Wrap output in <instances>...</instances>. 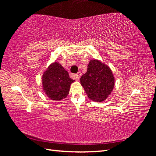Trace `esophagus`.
<instances>
[{"label":"esophagus","instance_id":"obj_1","mask_svg":"<svg viewBox=\"0 0 156 156\" xmlns=\"http://www.w3.org/2000/svg\"><path fill=\"white\" fill-rule=\"evenodd\" d=\"M81 72H78L76 74H74V75H73V77H74L75 79H76L77 80H79V79H80V77H81Z\"/></svg>","mask_w":156,"mask_h":156}]
</instances>
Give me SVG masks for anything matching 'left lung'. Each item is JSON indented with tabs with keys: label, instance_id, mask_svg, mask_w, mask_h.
I'll return each instance as SVG.
<instances>
[{
	"label": "left lung",
	"instance_id": "1",
	"mask_svg": "<svg viewBox=\"0 0 156 156\" xmlns=\"http://www.w3.org/2000/svg\"><path fill=\"white\" fill-rule=\"evenodd\" d=\"M81 85L90 100L100 102L109 96L115 84L111 69L97 60H90L87 72L80 79Z\"/></svg>",
	"mask_w": 156,
	"mask_h": 156
}]
</instances>
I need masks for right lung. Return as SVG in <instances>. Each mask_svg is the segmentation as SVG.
<instances>
[{
    "label": "right lung",
    "instance_id": "add662e5",
    "mask_svg": "<svg viewBox=\"0 0 156 156\" xmlns=\"http://www.w3.org/2000/svg\"><path fill=\"white\" fill-rule=\"evenodd\" d=\"M73 81L68 72L57 62L51 64L42 77L44 91L52 100H60L66 97L70 84Z\"/></svg>",
    "mask_w": 156,
    "mask_h": 156
}]
</instances>
